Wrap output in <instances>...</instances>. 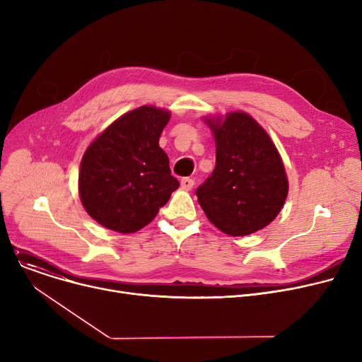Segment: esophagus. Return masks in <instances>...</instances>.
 Returning a JSON list of instances; mask_svg holds the SVG:
<instances>
[{
    "instance_id": "34e87169",
    "label": "esophagus",
    "mask_w": 362,
    "mask_h": 362,
    "mask_svg": "<svg viewBox=\"0 0 362 362\" xmlns=\"http://www.w3.org/2000/svg\"><path fill=\"white\" fill-rule=\"evenodd\" d=\"M180 185H182V187L183 189H192L194 187V185H195V180L194 179H191V177H183L182 180H180Z\"/></svg>"
}]
</instances>
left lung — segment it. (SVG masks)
I'll use <instances>...</instances> for the list:
<instances>
[{"mask_svg":"<svg viewBox=\"0 0 362 362\" xmlns=\"http://www.w3.org/2000/svg\"><path fill=\"white\" fill-rule=\"evenodd\" d=\"M206 124L216 139V167L197 189L201 208L230 236L261 230L280 213L289 187L273 141L242 111Z\"/></svg>","mask_w":362,"mask_h":362,"instance_id":"left-lung-1","label":"left lung"}]
</instances>
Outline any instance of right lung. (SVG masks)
<instances>
[{"label": "right lung", "instance_id": "right-lung-1", "mask_svg": "<svg viewBox=\"0 0 362 362\" xmlns=\"http://www.w3.org/2000/svg\"><path fill=\"white\" fill-rule=\"evenodd\" d=\"M168 120V111L144 105L123 114L88 146L79 173L81 201L107 229L138 232L179 187L158 145Z\"/></svg>", "mask_w": 362, "mask_h": 362}]
</instances>
